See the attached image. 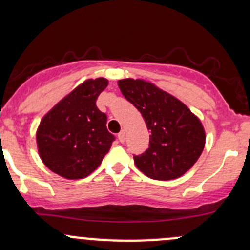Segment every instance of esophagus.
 Masks as SVG:
<instances>
[{
    "mask_svg": "<svg viewBox=\"0 0 250 250\" xmlns=\"http://www.w3.org/2000/svg\"><path fill=\"white\" fill-rule=\"evenodd\" d=\"M125 131H120L119 133V135H117V138H119V140H120V142H125Z\"/></svg>",
    "mask_w": 250,
    "mask_h": 250,
    "instance_id": "esophagus-1",
    "label": "esophagus"
}]
</instances>
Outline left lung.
I'll return each instance as SVG.
<instances>
[{
  "label": "left lung",
  "instance_id": "1",
  "mask_svg": "<svg viewBox=\"0 0 250 250\" xmlns=\"http://www.w3.org/2000/svg\"><path fill=\"white\" fill-rule=\"evenodd\" d=\"M122 95L141 112L148 130L149 147L134 155V163L155 180L179 178L196 164L205 145L202 122L174 96L142 79L119 81Z\"/></svg>",
  "mask_w": 250,
  "mask_h": 250
}]
</instances>
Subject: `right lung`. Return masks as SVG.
I'll return each instance as SVG.
<instances>
[{"label":"right lung","instance_id":"add662e5","mask_svg":"<svg viewBox=\"0 0 250 250\" xmlns=\"http://www.w3.org/2000/svg\"><path fill=\"white\" fill-rule=\"evenodd\" d=\"M108 86L105 78L87 79L65 96L41 120L37 144L42 163L66 179H82L95 171L115 136L96 100Z\"/></svg>","mask_w":250,"mask_h":250}]
</instances>
